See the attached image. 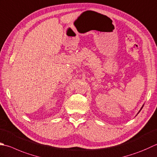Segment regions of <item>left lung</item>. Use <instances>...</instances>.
Instances as JSON below:
<instances>
[{
    "instance_id": "obj_1",
    "label": "left lung",
    "mask_w": 157,
    "mask_h": 157,
    "mask_svg": "<svg viewBox=\"0 0 157 157\" xmlns=\"http://www.w3.org/2000/svg\"><path fill=\"white\" fill-rule=\"evenodd\" d=\"M143 107H144V105H143V106H142V108H141V109H140V111H139V112H140V111H141V110H142V108H143ZM139 112H138V113H139Z\"/></svg>"
}]
</instances>
